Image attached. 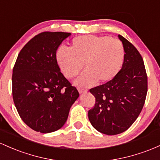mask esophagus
<instances>
[{
  "mask_svg": "<svg viewBox=\"0 0 160 160\" xmlns=\"http://www.w3.org/2000/svg\"><path fill=\"white\" fill-rule=\"evenodd\" d=\"M87 91H88L87 89H82V88L78 89V92H79L80 94H82V93H86Z\"/></svg>",
  "mask_w": 160,
  "mask_h": 160,
  "instance_id": "esophagus-1",
  "label": "esophagus"
}]
</instances>
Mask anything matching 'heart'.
Wrapping results in <instances>:
<instances>
[{
	"mask_svg": "<svg viewBox=\"0 0 160 160\" xmlns=\"http://www.w3.org/2000/svg\"><path fill=\"white\" fill-rule=\"evenodd\" d=\"M56 59L68 78L76 76L85 64L86 70L77 78L75 85L90 87L98 80L105 83L113 79L123 64L125 49L119 39L106 35H81L72 39L69 50L59 48Z\"/></svg>",
	"mask_w": 160,
	"mask_h": 160,
	"instance_id": "obj_1",
	"label": "heart"
}]
</instances>
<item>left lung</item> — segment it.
I'll use <instances>...</instances> for the list:
<instances>
[{
	"instance_id": "8db88e82",
	"label": "left lung",
	"mask_w": 160,
	"mask_h": 160,
	"mask_svg": "<svg viewBox=\"0 0 160 160\" xmlns=\"http://www.w3.org/2000/svg\"><path fill=\"white\" fill-rule=\"evenodd\" d=\"M125 49L122 67L112 80L90 89L95 98L88 111L92 126L101 133L124 132L141 113L148 93V75L141 55L132 43L119 35Z\"/></svg>"
}]
</instances>
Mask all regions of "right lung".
<instances>
[{
    "label": "right lung",
    "mask_w": 160,
    "mask_h": 160,
    "mask_svg": "<svg viewBox=\"0 0 160 160\" xmlns=\"http://www.w3.org/2000/svg\"><path fill=\"white\" fill-rule=\"evenodd\" d=\"M71 33L44 32L28 41L12 69V99L22 121L41 133L63 126L69 109L79 96L61 73L56 53Z\"/></svg>",
    "instance_id": "1"
}]
</instances>
